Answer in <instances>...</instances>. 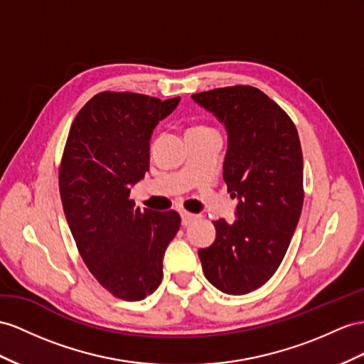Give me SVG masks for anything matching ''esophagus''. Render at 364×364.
<instances>
[{
  "label": "esophagus",
  "instance_id": "34e87169",
  "mask_svg": "<svg viewBox=\"0 0 364 364\" xmlns=\"http://www.w3.org/2000/svg\"><path fill=\"white\" fill-rule=\"evenodd\" d=\"M200 215H197V213H191V212H181V223L183 226H189L192 225V223L195 220H198Z\"/></svg>",
  "mask_w": 364,
  "mask_h": 364
}]
</instances>
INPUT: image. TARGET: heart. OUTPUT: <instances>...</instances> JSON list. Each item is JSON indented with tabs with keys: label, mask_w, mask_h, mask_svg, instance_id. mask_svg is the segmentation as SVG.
I'll return each mask as SVG.
<instances>
[{
	"label": "heart",
	"mask_w": 364,
	"mask_h": 364,
	"mask_svg": "<svg viewBox=\"0 0 364 364\" xmlns=\"http://www.w3.org/2000/svg\"><path fill=\"white\" fill-rule=\"evenodd\" d=\"M201 129H206V127H193V129H191V130H201Z\"/></svg>",
	"instance_id": "b5f03b06"
}]
</instances>
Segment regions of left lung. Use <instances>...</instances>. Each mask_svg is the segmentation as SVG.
<instances>
[{"instance_id":"1","label":"left lung","mask_w":364,"mask_h":364,"mask_svg":"<svg viewBox=\"0 0 364 364\" xmlns=\"http://www.w3.org/2000/svg\"><path fill=\"white\" fill-rule=\"evenodd\" d=\"M192 98L226 127L223 178L238 200L237 220L213 221L215 241L198 257L210 284L245 295L275 274L300 220V138L286 112L257 87H221Z\"/></svg>"}]
</instances>
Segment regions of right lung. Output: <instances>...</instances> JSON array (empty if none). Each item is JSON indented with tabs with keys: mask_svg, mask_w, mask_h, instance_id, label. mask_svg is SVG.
Returning a JSON list of instances; mask_svg holds the SVG:
<instances>
[{
	"mask_svg": "<svg viewBox=\"0 0 364 364\" xmlns=\"http://www.w3.org/2000/svg\"><path fill=\"white\" fill-rule=\"evenodd\" d=\"M178 102L101 92L73 119L63 152L60 195L80 255L97 282L126 301L156 291L166 247L180 229L178 212L139 210L129 198L149 171L154 129Z\"/></svg>",
	"mask_w": 364,
	"mask_h": 364,
	"instance_id": "add662e5",
	"label": "right lung"
}]
</instances>
